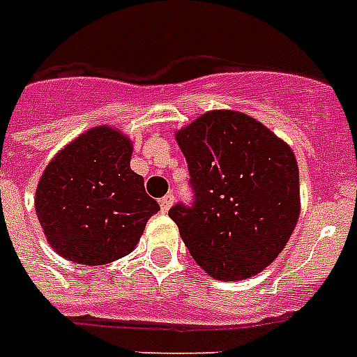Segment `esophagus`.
<instances>
[{
  "mask_svg": "<svg viewBox=\"0 0 357 357\" xmlns=\"http://www.w3.org/2000/svg\"><path fill=\"white\" fill-rule=\"evenodd\" d=\"M172 202H174V196H172V195L162 196L161 200H159V206H161V211H162V213H167L168 209H170V206H172Z\"/></svg>",
  "mask_w": 357,
  "mask_h": 357,
  "instance_id": "obj_1",
  "label": "esophagus"
}]
</instances>
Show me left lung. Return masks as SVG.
<instances>
[{
    "mask_svg": "<svg viewBox=\"0 0 357 357\" xmlns=\"http://www.w3.org/2000/svg\"><path fill=\"white\" fill-rule=\"evenodd\" d=\"M189 165L192 206L168 217L195 261L220 282L246 280L285 248L300 215L291 146L237 111H209L176 133Z\"/></svg>",
    "mask_w": 357,
    "mask_h": 357,
    "instance_id": "8db88e82",
    "label": "left lung"
}]
</instances>
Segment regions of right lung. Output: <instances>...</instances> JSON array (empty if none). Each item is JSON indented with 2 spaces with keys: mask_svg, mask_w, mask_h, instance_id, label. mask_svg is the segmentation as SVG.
<instances>
[{
  "mask_svg": "<svg viewBox=\"0 0 357 357\" xmlns=\"http://www.w3.org/2000/svg\"><path fill=\"white\" fill-rule=\"evenodd\" d=\"M131 140L100 126L59 151L36 187L35 209L47 243L79 265L128 255L159 211L144 179L129 168Z\"/></svg>",
  "mask_w": 357,
  "mask_h": 357,
  "instance_id": "1",
  "label": "right lung"
}]
</instances>
